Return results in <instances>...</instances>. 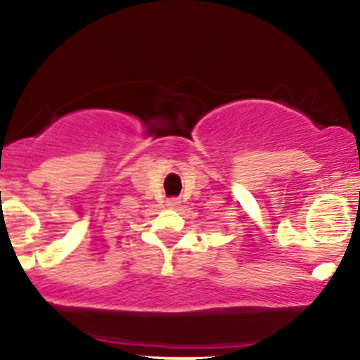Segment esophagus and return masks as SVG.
I'll return each instance as SVG.
<instances>
[{"mask_svg": "<svg viewBox=\"0 0 360 360\" xmlns=\"http://www.w3.org/2000/svg\"><path fill=\"white\" fill-rule=\"evenodd\" d=\"M179 205H181L179 198H169V200H167L169 208H177V206H179Z\"/></svg>", "mask_w": 360, "mask_h": 360, "instance_id": "esophagus-1", "label": "esophagus"}]
</instances>
